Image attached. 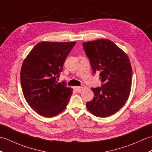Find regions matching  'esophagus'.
<instances>
[{"label": "esophagus", "mask_w": 152, "mask_h": 152, "mask_svg": "<svg viewBox=\"0 0 152 152\" xmlns=\"http://www.w3.org/2000/svg\"><path fill=\"white\" fill-rule=\"evenodd\" d=\"M85 89H86V86H82V87H75V89L77 91V92H81V91H83Z\"/></svg>", "instance_id": "obj_1"}]
</instances>
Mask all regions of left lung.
Returning a JSON list of instances; mask_svg holds the SVG:
<instances>
[{
    "label": "left lung",
    "instance_id": "left-lung-1",
    "mask_svg": "<svg viewBox=\"0 0 152 152\" xmlns=\"http://www.w3.org/2000/svg\"><path fill=\"white\" fill-rule=\"evenodd\" d=\"M93 72L100 71L102 87L92 88L93 99L86 107L98 117L118 112L128 100L132 88V69L126 53L107 39L83 43Z\"/></svg>",
    "mask_w": 152,
    "mask_h": 152
}]
</instances>
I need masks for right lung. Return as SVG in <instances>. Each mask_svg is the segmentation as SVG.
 Returning <instances> with one entry per match:
<instances>
[{
  "instance_id": "1",
  "label": "right lung",
  "mask_w": 152,
  "mask_h": 152,
  "mask_svg": "<svg viewBox=\"0 0 152 152\" xmlns=\"http://www.w3.org/2000/svg\"><path fill=\"white\" fill-rule=\"evenodd\" d=\"M76 41H41L31 49L20 69V83L30 107L45 117L64 111L73 89L64 82H58L59 74Z\"/></svg>"
}]
</instances>
